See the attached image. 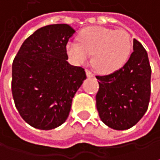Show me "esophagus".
Instances as JSON below:
<instances>
[{
	"label": "esophagus",
	"instance_id": "obj_1",
	"mask_svg": "<svg viewBox=\"0 0 160 160\" xmlns=\"http://www.w3.org/2000/svg\"><path fill=\"white\" fill-rule=\"evenodd\" d=\"M86 74H87V77H89V78H90V77H94V75H93V73H92V71H89V70H86Z\"/></svg>",
	"mask_w": 160,
	"mask_h": 160
}]
</instances>
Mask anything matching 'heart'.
Here are the masks:
<instances>
[{
	"label": "heart",
	"instance_id": "1",
	"mask_svg": "<svg viewBox=\"0 0 160 160\" xmlns=\"http://www.w3.org/2000/svg\"><path fill=\"white\" fill-rule=\"evenodd\" d=\"M78 41L67 44V53L71 60L82 65L93 54V65L103 73H111L122 68L132 50L131 37L124 30L88 27L79 33Z\"/></svg>",
	"mask_w": 160,
	"mask_h": 160
}]
</instances>
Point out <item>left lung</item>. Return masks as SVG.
Instances as JSON below:
<instances>
[{"label":"left lung","mask_w":160,"mask_h":160,"mask_svg":"<svg viewBox=\"0 0 160 160\" xmlns=\"http://www.w3.org/2000/svg\"><path fill=\"white\" fill-rule=\"evenodd\" d=\"M133 50L121 69L96 76L99 80L96 95L99 118L108 127L117 130L136 125L144 116L150 99L151 68L148 53L135 39Z\"/></svg>","instance_id":"obj_1"}]
</instances>
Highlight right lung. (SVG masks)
Returning a JSON list of instances; mask_svg holds the SVG:
<instances>
[{
    "instance_id": "1",
    "label": "right lung",
    "mask_w": 160,
    "mask_h": 160,
    "mask_svg": "<svg viewBox=\"0 0 160 160\" xmlns=\"http://www.w3.org/2000/svg\"><path fill=\"white\" fill-rule=\"evenodd\" d=\"M74 32L67 24L44 26L24 41L15 56L12 93L21 117L32 127L49 130L64 123L86 79L82 67L67 61L66 45Z\"/></svg>"
}]
</instances>
